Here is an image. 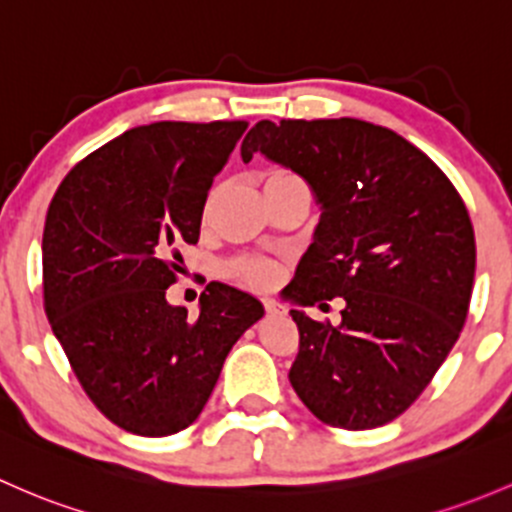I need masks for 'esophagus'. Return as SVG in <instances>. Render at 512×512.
<instances>
[{"label": "esophagus", "mask_w": 512, "mask_h": 512, "mask_svg": "<svg viewBox=\"0 0 512 512\" xmlns=\"http://www.w3.org/2000/svg\"><path fill=\"white\" fill-rule=\"evenodd\" d=\"M262 304H265L267 314H284V306L279 304V301H274V299H262Z\"/></svg>", "instance_id": "34e87169"}]
</instances>
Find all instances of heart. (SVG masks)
Instances as JSON below:
<instances>
[{
    "mask_svg": "<svg viewBox=\"0 0 512 512\" xmlns=\"http://www.w3.org/2000/svg\"><path fill=\"white\" fill-rule=\"evenodd\" d=\"M279 174H289V171L272 169V171H267L265 179L267 176H279ZM235 277H238L242 284H250V287H267V284L274 279V272H272V267L260 265V262H250V265H240L238 270H235Z\"/></svg>",
    "mask_w": 512,
    "mask_h": 512,
    "instance_id": "b5f03b06",
    "label": "heart"
}]
</instances>
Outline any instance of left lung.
<instances>
[{"instance_id": "1", "label": "left lung", "mask_w": 512, "mask_h": 512, "mask_svg": "<svg viewBox=\"0 0 512 512\" xmlns=\"http://www.w3.org/2000/svg\"><path fill=\"white\" fill-rule=\"evenodd\" d=\"M252 152L304 176L324 208L289 297L343 301L338 326L292 309L289 383L324 424L383 427L432 383L469 316L476 238L464 198L405 137L353 117L262 120L242 142V159Z\"/></svg>"}]
</instances>
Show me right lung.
<instances>
[{
  "label": "right lung",
  "mask_w": 512,
  "mask_h": 512,
  "mask_svg": "<svg viewBox=\"0 0 512 512\" xmlns=\"http://www.w3.org/2000/svg\"><path fill=\"white\" fill-rule=\"evenodd\" d=\"M245 120L127 129L73 166L43 225V309L75 378L125 432L169 437L206 407L235 341L262 314L211 282L201 314L171 306L181 247L196 245L213 179Z\"/></svg>",
  "instance_id": "obj_1"
}]
</instances>
